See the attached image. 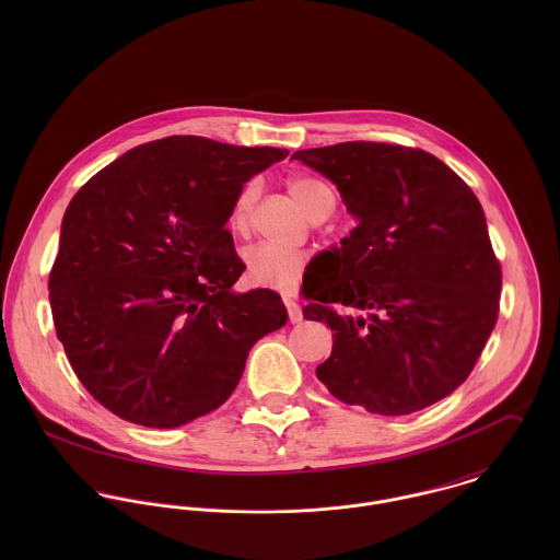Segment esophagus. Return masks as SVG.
<instances>
[{"mask_svg":"<svg viewBox=\"0 0 560 560\" xmlns=\"http://www.w3.org/2000/svg\"><path fill=\"white\" fill-rule=\"evenodd\" d=\"M282 302H284V306H287V313H289V320H291V323H300V320L304 319L302 308H300V304L295 302V298H293L291 293H284V295H282Z\"/></svg>","mask_w":560,"mask_h":560,"instance_id":"esophagus-1","label":"esophagus"}]
</instances>
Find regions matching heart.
<instances>
[{"mask_svg": "<svg viewBox=\"0 0 560 560\" xmlns=\"http://www.w3.org/2000/svg\"><path fill=\"white\" fill-rule=\"evenodd\" d=\"M291 196L295 202L304 209V213L313 220L319 222L325 220L334 207H336V196L331 187L320 180L317 176H293L287 183ZM258 200V183L247 180L241 185L237 196L233 198L231 211H229V224L233 233L245 235L252 222V211ZM308 265V254L302 249H291L273 243H260L245 254V273L247 278L258 284V287H269V289H293Z\"/></svg>", "mask_w": 560, "mask_h": 560, "instance_id": "heart-1", "label": "heart"}]
</instances>
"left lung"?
I'll use <instances>...</instances> for the list:
<instances>
[{
    "label": "left lung",
    "mask_w": 560,
    "mask_h": 560,
    "mask_svg": "<svg viewBox=\"0 0 560 560\" xmlns=\"http://www.w3.org/2000/svg\"><path fill=\"white\" fill-rule=\"evenodd\" d=\"M358 226L313 278L308 320L334 331L325 388L371 413L405 416L462 386L498 320L502 287L475 191L427 151L342 142L298 151Z\"/></svg>",
    "instance_id": "left-lung-1"
}]
</instances>
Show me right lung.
I'll return each mask as SVG.
<instances>
[{
	"mask_svg": "<svg viewBox=\"0 0 560 560\" xmlns=\"http://www.w3.org/2000/svg\"><path fill=\"white\" fill-rule=\"evenodd\" d=\"M289 151L170 136L127 151L73 196L49 273L58 340L122 420L172 429L218 409L247 351L287 323L278 293H235L226 231L241 185Z\"/></svg>",
	"mask_w": 560,
	"mask_h": 560,
	"instance_id": "obj_1",
	"label": "right lung"
}]
</instances>
